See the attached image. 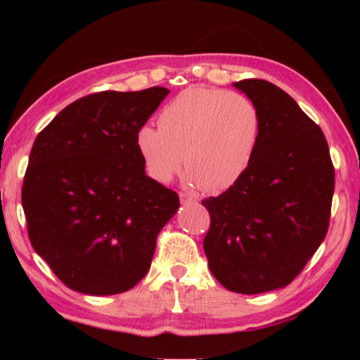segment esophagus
<instances>
[{
    "label": "esophagus",
    "mask_w": 360,
    "mask_h": 360,
    "mask_svg": "<svg viewBox=\"0 0 360 360\" xmlns=\"http://www.w3.org/2000/svg\"><path fill=\"white\" fill-rule=\"evenodd\" d=\"M180 201L184 205H188V203H193L195 201V196L193 195H190V193H184V191H181L180 193Z\"/></svg>",
    "instance_id": "1"
}]
</instances>
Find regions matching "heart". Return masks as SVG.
<instances>
[{"mask_svg":"<svg viewBox=\"0 0 360 360\" xmlns=\"http://www.w3.org/2000/svg\"><path fill=\"white\" fill-rule=\"evenodd\" d=\"M157 126H142L136 147L152 179L169 184L181 167L186 181L221 193L249 169L262 129L259 108L238 91L190 86L172 98L157 116Z\"/></svg>","mask_w":360,"mask_h":360,"instance_id":"1","label":"heart"}]
</instances>
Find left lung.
Listing matches in <instances>:
<instances>
[{
	"mask_svg": "<svg viewBox=\"0 0 360 360\" xmlns=\"http://www.w3.org/2000/svg\"><path fill=\"white\" fill-rule=\"evenodd\" d=\"M259 108L262 129L249 169L218 196L203 249L214 278L231 292L287 287L326 238L334 165L321 127L274 83H234Z\"/></svg>",
	"mask_w": 360,
	"mask_h": 360,
	"instance_id": "obj_1",
	"label": "left lung"
}]
</instances>
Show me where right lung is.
Wrapping results in <instances>:
<instances>
[{"label":"right lung","mask_w":360,"mask_h":360,"mask_svg":"<svg viewBox=\"0 0 360 360\" xmlns=\"http://www.w3.org/2000/svg\"><path fill=\"white\" fill-rule=\"evenodd\" d=\"M167 95L91 93L34 141L21 191L29 240L68 288L122 293L149 270L180 198L146 175L136 134Z\"/></svg>","instance_id":"right-lung-1"}]
</instances>
